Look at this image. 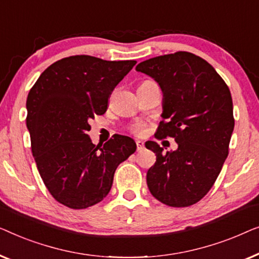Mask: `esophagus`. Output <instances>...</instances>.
Instances as JSON below:
<instances>
[{
	"label": "esophagus",
	"instance_id": "esophagus-1",
	"mask_svg": "<svg viewBox=\"0 0 259 259\" xmlns=\"http://www.w3.org/2000/svg\"><path fill=\"white\" fill-rule=\"evenodd\" d=\"M136 145H137V150H138V151L143 150V148H144L143 141H136Z\"/></svg>",
	"mask_w": 259,
	"mask_h": 259
}]
</instances>
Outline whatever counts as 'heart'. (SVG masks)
I'll return each instance as SVG.
<instances>
[{"label":"heart","mask_w":259,"mask_h":259,"mask_svg":"<svg viewBox=\"0 0 259 259\" xmlns=\"http://www.w3.org/2000/svg\"><path fill=\"white\" fill-rule=\"evenodd\" d=\"M131 131H133L135 135H138V136H141V135L144 134L145 128H144L143 124H141V123H137V124L133 125V128H131Z\"/></svg>","instance_id":"b5f03b06"}]
</instances>
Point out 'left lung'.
Instances as JSON below:
<instances>
[{"instance_id": "8db88e82", "label": "left lung", "mask_w": 259, "mask_h": 259, "mask_svg": "<svg viewBox=\"0 0 259 259\" xmlns=\"http://www.w3.org/2000/svg\"><path fill=\"white\" fill-rule=\"evenodd\" d=\"M136 70L162 89L163 121L156 138L172 137L178 144L164 154L156 142L145 143L156 154L148 188L165 205L190 206L212 188L228 157L235 126L230 90L212 65L188 52L143 61Z\"/></svg>"}]
</instances>
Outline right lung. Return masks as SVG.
<instances>
[{
    "label": "right lung",
    "mask_w": 259,
    "mask_h": 259,
    "mask_svg": "<svg viewBox=\"0 0 259 259\" xmlns=\"http://www.w3.org/2000/svg\"><path fill=\"white\" fill-rule=\"evenodd\" d=\"M135 64L65 57L47 68L28 94L27 128L37 170L53 197L70 209L101 202L119 163L136 151L128 136L116 135L96 147L88 135L89 121L107 111L112 90Z\"/></svg>",
    "instance_id": "1"
}]
</instances>
